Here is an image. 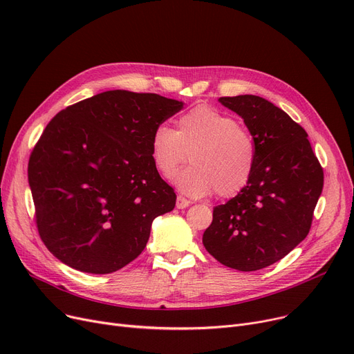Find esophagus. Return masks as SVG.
I'll return each mask as SVG.
<instances>
[{
	"instance_id": "obj_1",
	"label": "esophagus",
	"mask_w": 354,
	"mask_h": 354,
	"mask_svg": "<svg viewBox=\"0 0 354 354\" xmlns=\"http://www.w3.org/2000/svg\"><path fill=\"white\" fill-rule=\"evenodd\" d=\"M189 205H191V201H189V199L183 198V196H180V195L176 198V208H178V209L188 208Z\"/></svg>"
}]
</instances>
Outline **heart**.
<instances>
[{"label":"heart","instance_id":"obj_1","mask_svg":"<svg viewBox=\"0 0 354 354\" xmlns=\"http://www.w3.org/2000/svg\"><path fill=\"white\" fill-rule=\"evenodd\" d=\"M151 153L165 179H172L191 153L194 165L176 178L179 191L189 196L238 195L250 183L257 159L248 130L234 116L208 104L183 113L176 130L159 124L152 133Z\"/></svg>","mask_w":354,"mask_h":354}]
</instances>
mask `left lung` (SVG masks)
Segmentation results:
<instances>
[{"mask_svg": "<svg viewBox=\"0 0 354 354\" xmlns=\"http://www.w3.org/2000/svg\"><path fill=\"white\" fill-rule=\"evenodd\" d=\"M219 102L244 119L257 159L247 187L214 208L202 243L225 267L257 271L280 261L307 236L324 174L307 132L284 110L252 95Z\"/></svg>", "mask_w": 354, "mask_h": 354, "instance_id": "1", "label": "left lung"}]
</instances>
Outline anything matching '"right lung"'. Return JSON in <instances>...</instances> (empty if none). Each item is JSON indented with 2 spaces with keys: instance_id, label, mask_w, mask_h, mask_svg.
Masks as SVG:
<instances>
[{
  "instance_id": "add662e5",
  "label": "right lung",
  "mask_w": 354,
  "mask_h": 354,
  "mask_svg": "<svg viewBox=\"0 0 354 354\" xmlns=\"http://www.w3.org/2000/svg\"><path fill=\"white\" fill-rule=\"evenodd\" d=\"M182 106L155 93L110 90L48 122L30 155L28 182L37 230L55 258L109 274L145 250L152 221L176 202L155 167L152 133Z\"/></svg>"
}]
</instances>
